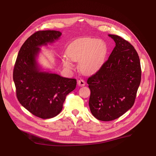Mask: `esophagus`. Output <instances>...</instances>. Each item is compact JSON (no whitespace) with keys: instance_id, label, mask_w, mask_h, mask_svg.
Returning a JSON list of instances; mask_svg holds the SVG:
<instances>
[{"instance_id":"esophagus-1","label":"esophagus","mask_w":156,"mask_h":156,"mask_svg":"<svg viewBox=\"0 0 156 156\" xmlns=\"http://www.w3.org/2000/svg\"><path fill=\"white\" fill-rule=\"evenodd\" d=\"M77 84H78V85L80 87H83L85 85V81H84L83 79H81L77 81Z\"/></svg>"}]
</instances>
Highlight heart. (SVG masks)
Listing matches in <instances>:
<instances>
[{"label": "heart", "instance_id": "obj_1", "mask_svg": "<svg viewBox=\"0 0 156 156\" xmlns=\"http://www.w3.org/2000/svg\"><path fill=\"white\" fill-rule=\"evenodd\" d=\"M107 46L101 40L84 37L74 41L67 49L68 58L73 62H80V69L86 74L96 72L100 68L107 55ZM66 66L71 68L72 64L64 60Z\"/></svg>", "mask_w": 156, "mask_h": 156}]
</instances>
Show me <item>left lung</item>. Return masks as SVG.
<instances>
[{
  "label": "left lung",
  "instance_id": "left-lung-1",
  "mask_svg": "<svg viewBox=\"0 0 156 156\" xmlns=\"http://www.w3.org/2000/svg\"><path fill=\"white\" fill-rule=\"evenodd\" d=\"M116 44L108 60L87 80L90 109L101 121H111L133 105L141 80L137 52L122 37L108 34Z\"/></svg>",
  "mask_w": 156,
  "mask_h": 156
}]
</instances>
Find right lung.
Returning a JSON list of instances; mask_svg holds the SVG:
<instances>
[{
    "instance_id": "1",
    "label": "right lung",
    "mask_w": 156,
    "mask_h": 156,
    "mask_svg": "<svg viewBox=\"0 0 156 156\" xmlns=\"http://www.w3.org/2000/svg\"><path fill=\"white\" fill-rule=\"evenodd\" d=\"M62 33L40 30L23 44L14 65L13 79L18 101L32 115L47 119L58 115L68 94L76 87L77 80L40 72L36 57L39 47L58 40Z\"/></svg>"
}]
</instances>
